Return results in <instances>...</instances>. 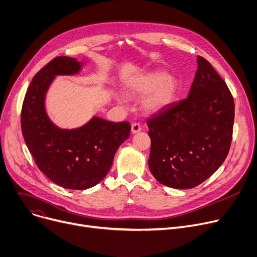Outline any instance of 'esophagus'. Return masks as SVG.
Segmentation results:
<instances>
[{"mask_svg": "<svg viewBox=\"0 0 257 257\" xmlns=\"http://www.w3.org/2000/svg\"><path fill=\"white\" fill-rule=\"evenodd\" d=\"M141 130H142V126H141L140 123H132V125H131V132L133 134L140 132Z\"/></svg>", "mask_w": 257, "mask_h": 257, "instance_id": "obj_1", "label": "esophagus"}]
</instances>
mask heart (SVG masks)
I'll return each mask as SVG.
<instances>
[{"mask_svg": "<svg viewBox=\"0 0 257 257\" xmlns=\"http://www.w3.org/2000/svg\"><path fill=\"white\" fill-rule=\"evenodd\" d=\"M129 89L138 94H146L152 90L144 99L143 105L146 110L156 112L166 108L176 100L178 82L173 76L156 71L133 79L129 83Z\"/></svg>", "mask_w": 257, "mask_h": 257, "instance_id": "1", "label": "heart"}]
</instances>
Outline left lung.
Returning a JSON list of instances; mask_svg holds the SVG:
<instances>
[{"mask_svg":"<svg viewBox=\"0 0 257 257\" xmlns=\"http://www.w3.org/2000/svg\"><path fill=\"white\" fill-rule=\"evenodd\" d=\"M233 119V97L225 81L198 56L188 97L147 119L152 175L176 189L209 179L228 155Z\"/></svg>","mask_w":257,"mask_h":257,"instance_id":"left-lung-1","label":"left lung"}]
</instances>
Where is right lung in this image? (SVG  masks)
Wrapping results in <instances>:
<instances>
[{
    "label": "right lung",
    "instance_id": "right-lung-1",
    "mask_svg": "<svg viewBox=\"0 0 257 257\" xmlns=\"http://www.w3.org/2000/svg\"><path fill=\"white\" fill-rule=\"evenodd\" d=\"M80 63L57 57L33 77L22 107V132L26 145L41 172L67 189H88L104 179L113 156L130 135L129 122L112 123L93 117L84 126L66 130L50 122L44 97L56 75H72Z\"/></svg>",
    "mask_w": 257,
    "mask_h": 257
}]
</instances>
